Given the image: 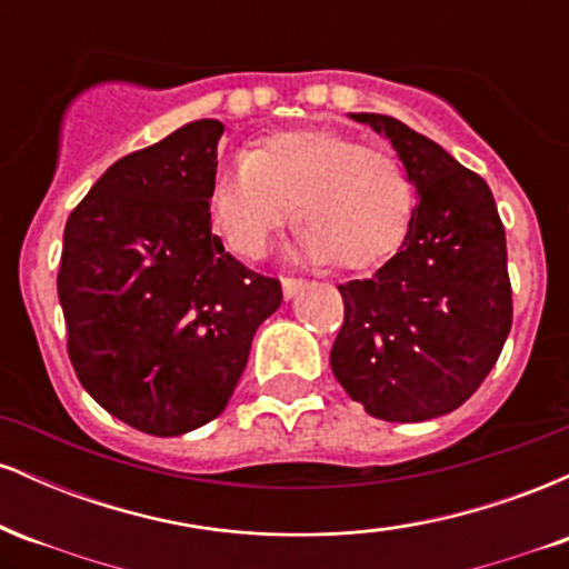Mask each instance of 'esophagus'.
<instances>
[{"label": "esophagus", "mask_w": 569, "mask_h": 569, "mask_svg": "<svg viewBox=\"0 0 569 569\" xmlns=\"http://www.w3.org/2000/svg\"><path fill=\"white\" fill-rule=\"evenodd\" d=\"M280 283H283L286 299H291V297H297V293L305 289L307 280L305 278H297V276H283V280H280Z\"/></svg>", "instance_id": "obj_1"}]
</instances>
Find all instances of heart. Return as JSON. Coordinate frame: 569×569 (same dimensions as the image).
Instances as JSON below:
<instances>
[{"label":"heart","instance_id":"1","mask_svg":"<svg viewBox=\"0 0 569 569\" xmlns=\"http://www.w3.org/2000/svg\"><path fill=\"white\" fill-rule=\"evenodd\" d=\"M415 181L393 152L339 130H286L234 154L211 184L221 234L240 257H262L297 217V248L342 270L382 262L407 238Z\"/></svg>","mask_w":569,"mask_h":569}]
</instances>
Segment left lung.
Here are the masks:
<instances>
[{
  "mask_svg": "<svg viewBox=\"0 0 569 569\" xmlns=\"http://www.w3.org/2000/svg\"><path fill=\"white\" fill-rule=\"evenodd\" d=\"M393 143L420 202L371 278L339 283L331 371L371 417L422 422L471 398L513 321L506 230L492 192L447 149L388 114H352Z\"/></svg>",
  "mask_w": 569,
  "mask_h": 569,
  "instance_id": "obj_1",
  "label": "left lung"
}]
</instances>
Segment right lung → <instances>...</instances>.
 <instances>
[{"label":"right lung","instance_id":"obj_1","mask_svg":"<svg viewBox=\"0 0 569 569\" xmlns=\"http://www.w3.org/2000/svg\"><path fill=\"white\" fill-rule=\"evenodd\" d=\"M224 126L198 120L117 160L63 230L58 299L82 388L117 420L181 436L224 411L280 280L213 234Z\"/></svg>","mask_w":569,"mask_h":569}]
</instances>
